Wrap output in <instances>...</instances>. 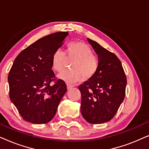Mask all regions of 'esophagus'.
I'll use <instances>...</instances> for the list:
<instances>
[{
	"label": "esophagus",
	"mask_w": 149,
	"mask_h": 149,
	"mask_svg": "<svg viewBox=\"0 0 149 149\" xmlns=\"http://www.w3.org/2000/svg\"><path fill=\"white\" fill-rule=\"evenodd\" d=\"M66 85H67V89H71L73 87V85L69 84V83H67Z\"/></svg>",
	"instance_id": "esophagus-1"
}]
</instances>
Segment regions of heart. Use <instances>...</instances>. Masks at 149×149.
Listing matches in <instances>:
<instances>
[{"instance_id":"obj_1","label":"heart","mask_w":149,"mask_h":149,"mask_svg":"<svg viewBox=\"0 0 149 149\" xmlns=\"http://www.w3.org/2000/svg\"><path fill=\"white\" fill-rule=\"evenodd\" d=\"M66 54L68 58L74 59L71 64V70L62 71L58 78L68 83H74L82 80H87L96 74L99 68V60L92 54L88 45L82 41L70 42L67 45ZM66 56L60 49H57L52 56V66L54 70L60 72L64 68Z\"/></svg>"}]
</instances>
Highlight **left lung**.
<instances>
[{
  "label": "left lung",
  "instance_id": "1",
  "mask_svg": "<svg viewBox=\"0 0 149 149\" xmlns=\"http://www.w3.org/2000/svg\"><path fill=\"white\" fill-rule=\"evenodd\" d=\"M87 40L98 57L99 68L92 78L79 86L81 113L89 123L109 121L116 115L125 95L127 79L121 61L94 40Z\"/></svg>",
  "mask_w": 149,
  "mask_h": 149
}]
</instances>
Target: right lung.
<instances>
[{
  "label": "right lung",
  "mask_w": 149,
  "mask_h": 149,
  "mask_svg": "<svg viewBox=\"0 0 149 149\" xmlns=\"http://www.w3.org/2000/svg\"><path fill=\"white\" fill-rule=\"evenodd\" d=\"M68 35L58 32L40 38L22 51L12 65L8 75L9 97L26 121L47 123L56 115L67 87L55 77L52 56Z\"/></svg>",
  "instance_id": "1"
}]
</instances>
